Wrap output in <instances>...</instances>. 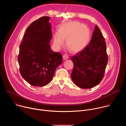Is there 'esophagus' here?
I'll return each instance as SVG.
<instances>
[{"mask_svg": "<svg viewBox=\"0 0 126 126\" xmlns=\"http://www.w3.org/2000/svg\"><path fill=\"white\" fill-rule=\"evenodd\" d=\"M63 60H65L68 59V58H69V57H68V56L67 54H64V55H63Z\"/></svg>", "mask_w": 126, "mask_h": 126, "instance_id": "obj_1", "label": "esophagus"}]
</instances>
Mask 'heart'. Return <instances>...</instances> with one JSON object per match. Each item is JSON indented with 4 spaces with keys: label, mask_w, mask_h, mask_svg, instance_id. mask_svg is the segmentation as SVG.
I'll return each instance as SVG.
<instances>
[{
    "label": "heart",
    "mask_w": 126,
    "mask_h": 126,
    "mask_svg": "<svg viewBox=\"0 0 126 126\" xmlns=\"http://www.w3.org/2000/svg\"><path fill=\"white\" fill-rule=\"evenodd\" d=\"M91 37V32L88 26L78 21H69L60 25L58 33L54 35L53 43L58 48L64 44L73 52H79L87 46Z\"/></svg>",
    "instance_id": "heart-1"
}]
</instances>
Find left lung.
I'll use <instances>...</instances> for the list:
<instances>
[{"instance_id":"obj_1","label":"left lung","mask_w":126,"mask_h":126,"mask_svg":"<svg viewBox=\"0 0 126 126\" xmlns=\"http://www.w3.org/2000/svg\"><path fill=\"white\" fill-rule=\"evenodd\" d=\"M71 59L74 64L71 77L76 86L90 89L101 82L108 59L106 42L98 26H95L88 45Z\"/></svg>"}]
</instances>
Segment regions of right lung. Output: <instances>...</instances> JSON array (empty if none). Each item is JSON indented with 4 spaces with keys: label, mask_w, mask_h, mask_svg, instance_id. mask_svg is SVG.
Returning <instances> with one entry per match:
<instances>
[{
    "label": "right lung",
    "mask_w": 126,
    "mask_h": 126,
    "mask_svg": "<svg viewBox=\"0 0 126 126\" xmlns=\"http://www.w3.org/2000/svg\"><path fill=\"white\" fill-rule=\"evenodd\" d=\"M50 17L43 16L27 28L19 47L20 73L33 86L43 87L52 80L57 67L62 63L60 53L49 44L52 37Z\"/></svg>",
    "instance_id": "obj_1"
}]
</instances>
